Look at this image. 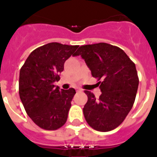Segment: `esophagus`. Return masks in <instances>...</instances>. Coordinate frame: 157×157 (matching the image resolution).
<instances>
[{"instance_id":"obj_1","label":"esophagus","mask_w":157,"mask_h":157,"mask_svg":"<svg viewBox=\"0 0 157 157\" xmlns=\"http://www.w3.org/2000/svg\"><path fill=\"white\" fill-rule=\"evenodd\" d=\"M76 92H82V89H80V88H76Z\"/></svg>"}]
</instances>
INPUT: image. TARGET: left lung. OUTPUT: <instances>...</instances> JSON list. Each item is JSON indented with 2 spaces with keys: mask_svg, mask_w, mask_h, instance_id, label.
<instances>
[{
  "mask_svg": "<svg viewBox=\"0 0 157 157\" xmlns=\"http://www.w3.org/2000/svg\"><path fill=\"white\" fill-rule=\"evenodd\" d=\"M92 76L98 79V99L85 91L88 101L83 109L87 123L93 129L109 132L125 119L133 106L139 78L136 65L119 47L107 43L86 44L77 49Z\"/></svg>",
  "mask_w": 157,
  "mask_h": 157,
  "instance_id": "8db88e82",
  "label": "left lung"
}]
</instances>
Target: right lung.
Instances as JSON below:
<instances>
[{
  "label": "right lung",
  "instance_id": "add662e5",
  "mask_svg": "<svg viewBox=\"0 0 157 157\" xmlns=\"http://www.w3.org/2000/svg\"><path fill=\"white\" fill-rule=\"evenodd\" d=\"M78 45L52 42L30 53L20 70L19 95L29 117L40 128L56 130L68 118L74 89L60 90L53 85L60 80L64 64L74 56Z\"/></svg>",
  "mask_w": 157,
  "mask_h": 157
}]
</instances>
